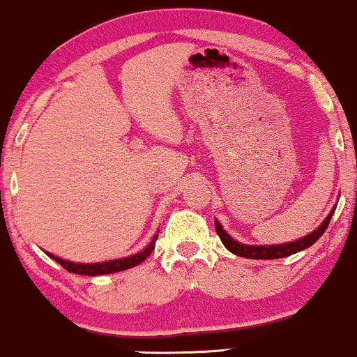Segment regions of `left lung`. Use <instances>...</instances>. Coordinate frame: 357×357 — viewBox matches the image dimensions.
<instances>
[{
    "mask_svg": "<svg viewBox=\"0 0 357 357\" xmlns=\"http://www.w3.org/2000/svg\"><path fill=\"white\" fill-rule=\"evenodd\" d=\"M334 210L335 208L331 210L329 215H327V218L321 223V227L315 228L312 233H309V235L304 236V238L289 241V243H280V245H243L240 243V241L233 240L231 236L223 230L220 221H215V228L221 241H223L225 247L230 250L231 253H235V255L243 257V258H253V260H273V258H284V257L294 255V253L301 252V250H305L309 248L310 245H314L315 241L324 235V231L327 230V225H329L331 218H333Z\"/></svg>",
    "mask_w": 357,
    "mask_h": 357,
    "instance_id": "8db88e82",
    "label": "left lung"
}]
</instances>
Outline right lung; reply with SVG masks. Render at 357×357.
Here are the masks:
<instances>
[{
	"label": "right lung",
	"instance_id": "add662e5",
	"mask_svg": "<svg viewBox=\"0 0 357 357\" xmlns=\"http://www.w3.org/2000/svg\"><path fill=\"white\" fill-rule=\"evenodd\" d=\"M155 240H158V235L153 236L151 243L142 250V252L136 253V255L130 257H124V258H117V260H109V261H99V264H73L70 260H63V258L52 255V253H47L48 257L53 258L56 264H60L65 270H68L70 273H77V275H104V273H116L121 272V270H127L132 268L136 265L144 261L147 257L151 255V252L154 250Z\"/></svg>",
	"mask_w": 357,
	"mask_h": 357
}]
</instances>
